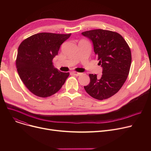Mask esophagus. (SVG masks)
Wrapping results in <instances>:
<instances>
[{
    "label": "esophagus",
    "instance_id": "esophagus-1",
    "mask_svg": "<svg viewBox=\"0 0 151 151\" xmlns=\"http://www.w3.org/2000/svg\"><path fill=\"white\" fill-rule=\"evenodd\" d=\"M73 74L75 76H80L82 73H79V72H76V71H73Z\"/></svg>",
    "mask_w": 151,
    "mask_h": 151
}]
</instances>
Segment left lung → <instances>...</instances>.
Returning a JSON list of instances; mask_svg holds the SVG:
<instances>
[{"label":"left lung","instance_id":"obj_1","mask_svg":"<svg viewBox=\"0 0 151 151\" xmlns=\"http://www.w3.org/2000/svg\"><path fill=\"white\" fill-rule=\"evenodd\" d=\"M81 34L92 42L93 51L102 67V75L89 74L90 83L84 86L89 95L97 100L108 99L116 93L125 82L132 62L130 47L115 32L95 29Z\"/></svg>","mask_w":151,"mask_h":151}]
</instances>
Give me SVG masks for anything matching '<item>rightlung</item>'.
I'll return each instance as SVG.
<instances>
[{
	"label": "right lung",
	"instance_id": "right-lung-1",
	"mask_svg": "<svg viewBox=\"0 0 151 151\" xmlns=\"http://www.w3.org/2000/svg\"><path fill=\"white\" fill-rule=\"evenodd\" d=\"M70 34L42 32L32 35L20 44L16 65L21 80L35 96L47 97L58 92L69 73L55 68L53 58Z\"/></svg>",
	"mask_w": 151,
	"mask_h": 151
}]
</instances>
